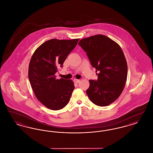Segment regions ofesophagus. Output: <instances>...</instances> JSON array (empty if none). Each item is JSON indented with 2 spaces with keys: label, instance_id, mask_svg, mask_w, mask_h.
<instances>
[{
  "label": "esophagus",
  "instance_id": "34e87169",
  "mask_svg": "<svg viewBox=\"0 0 153 153\" xmlns=\"http://www.w3.org/2000/svg\"><path fill=\"white\" fill-rule=\"evenodd\" d=\"M74 82H76V83H79V82H80V80L74 79Z\"/></svg>",
  "mask_w": 153,
  "mask_h": 153
}]
</instances>
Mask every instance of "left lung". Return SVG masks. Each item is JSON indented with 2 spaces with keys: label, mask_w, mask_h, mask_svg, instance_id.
<instances>
[{
  "label": "left lung",
  "mask_w": 153,
  "mask_h": 153,
  "mask_svg": "<svg viewBox=\"0 0 153 153\" xmlns=\"http://www.w3.org/2000/svg\"><path fill=\"white\" fill-rule=\"evenodd\" d=\"M78 44L98 72L97 80L89 81L88 96L98 106L108 105L122 94L127 80V64L122 48L101 34L82 39Z\"/></svg>",
  "instance_id": "obj_1"
}]
</instances>
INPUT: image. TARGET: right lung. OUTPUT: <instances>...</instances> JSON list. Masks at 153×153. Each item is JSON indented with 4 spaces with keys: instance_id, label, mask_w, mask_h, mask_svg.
Masks as SVG:
<instances>
[{
    "instance_id": "1",
    "label": "right lung",
    "mask_w": 153,
    "mask_h": 153,
    "mask_svg": "<svg viewBox=\"0 0 153 153\" xmlns=\"http://www.w3.org/2000/svg\"><path fill=\"white\" fill-rule=\"evenodd\" d=\"M79 39H51L40 45L33 53L29 66V79L37 99L49 109L65 107L74 89L72 80L57 79L55 74Z\"/></svg>"
}]
</instances>
